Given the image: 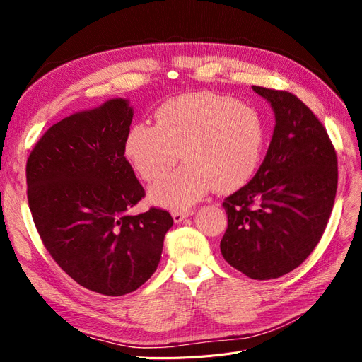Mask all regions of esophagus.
I'll use <instances>...</instances> for the list:
<instances>
[{"instance_id":"1","label":"esophagus","mask_w":362,"mask_h":362,"mask_svg":"<svg viewBox=\"0 0 362 362\" xmlns=\"http://www.w3.org/2000/svg\"><path fill=\"white\" fill-rule=\"evenodd\" d=\"M193 214V211L192 210H185V211H173L172 213V217H173V221L175 222H181V221H184L185 217H190Z\"/></svg>"}]
</instances>
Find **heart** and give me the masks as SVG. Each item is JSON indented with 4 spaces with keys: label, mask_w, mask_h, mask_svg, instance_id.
I'll list each match as a JSON object with an SVG mask.
<instances>
[{
    "label": "heart",
    "mask_w": 362,
    "mask_h": 362,
    "mask_svg": "<svg viewBox=\"0 0 362 362\" xmlns=\"http://www.w3.org/2000/svg\"><path fill=\"white\" fill-rule=\"evenodd\" d=\"M157 125L139 122L127 137V156L146 181H154L181 157L187 161L151 189L157 204L187 208L213 187L229 192L255 173L266 144V127L254 107L211 92L163 103Z\"/></svg>",
    "instance_id": "1"
}]
</instances>
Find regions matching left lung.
Returning a JSON list of instances; mask_svg holds the SVG:
<instances>
[{
	"label": "left lung",
	"mask_w": 362,
	"mask_h": 362,
	"mask_svg": "<svg viewBox=\"0 0 362 362\" xmlns=\"http://www.w3.org/2000/svg\"><path fill=\"white\" fill-rule=\"evenodd\" d=\"M276 125L255 177L223 201L226 262L258 281L287 275L308 258L335 201L338 161L327 131L298 96L252 86Z\"/></svg>",
	"instance_id": "obj_1"
}]
</instances>
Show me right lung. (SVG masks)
<instances>
[{
    "label": "right lung",
    "instance_id": "add662e5",
    "mask_svg": "<svg viewBox=\"0 0 362 362\" xmlns=\"http://www.w3.org/2000/svg\"><path fill=\"white\" fill-rule=\"evenodd\" d=\"M133 110L112 100L47 129L27 160L28 206L43 246L81 287L137 290L157 270L169 211L128 216L145 189L125 158Z\"/></svg>",
    "mask_w": 362,
    "mask_h": 362
}]
</instances>
